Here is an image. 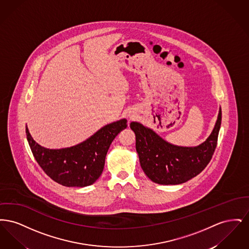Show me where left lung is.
I'll return each mask as SVG.
<instances>
[{
	"label": "left lung",
	"mask_w": 249,
	"mask_h": 249,
	"mask_svg": "<svg viewBox=\"0 0 249 249\" xmlns=\"http://www.w3.org/2000/svg\"><path fill=\"white\" fill-rule=\"evenodd\" d=\"M221 125V108L211 134L196 146H182L167 142L156 131L132 121L136 151L142 171L160 185H178L195 178L210 162L216 147Z\"/></svg>",
	"instance_id": "left-lung-1"
}]
</instances>
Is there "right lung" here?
Segmentation results:
<instances>
[{
  "instance_id": "1",
  "label": "right lung",
  "mask_w": 249,
  "mask_h": 249,
  "mask_svg": "<svg viewBox=\"0 0 249 249\" xmlns=\"http://www.w3.org/2000/svg\"><path fill=\"white\" fill-rule=\"evenodd\" d=\"M127 126V119H119L104 126L83 142L59 149L40 145L27 125L26 135L36 161L49 178L65 187L84 188L100 178L111 142Z\"/></svg>"
}]
</instances>
